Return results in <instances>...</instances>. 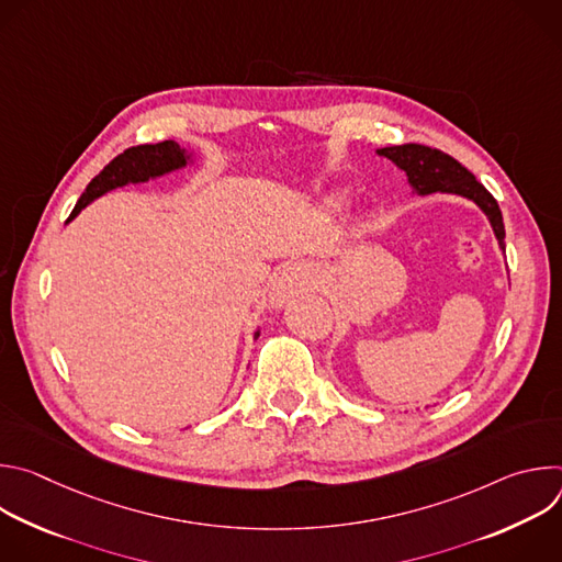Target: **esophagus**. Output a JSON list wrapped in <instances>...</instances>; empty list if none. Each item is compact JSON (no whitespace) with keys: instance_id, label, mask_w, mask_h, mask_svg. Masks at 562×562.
<instances>
[{"instance_id":"esophagus-1","label":"esophagus","mask_w":562,"mask_h":562,"mask_svg":"<svg viewBox=\"0 0 562 562\" xmlns=\"http://www.w3.org/2000/svg\"><path fill=\"white\" fill-rule=\"evenodd\" d=\"M319 280H323V276H319V269L313 267V265H306V262H293V265H286L278 278H276V284H273V300L276 302H284L286 297L300 293V291H306V289H313L319 284Z\"/></svg>"}]
</instances>
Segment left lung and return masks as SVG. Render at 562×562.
<instances>
[{
  "label": "left lung",
  "instance_id": "8db88e82",
  "mask_svg": "<svg viewBox=\"0 0 562 562\" xmlns=\"http://www.w3.org/2000/svg\"><path fill=\"white\" fill-rule=\"evenodd\" d=\"M378 153L389 157L391 162H395L400 169H403L409 176L412 187L420 195L440 191V193H456L473 200L487 213L494 226V233L498 237V245L505 251V224H503V213L498 209V202L458 162V159L442 153L440 148H431L425 144L386 146V148H380Z\"/></svg>",
  "mask_w": 562,
  "mask_h": 562
}]
</instances>
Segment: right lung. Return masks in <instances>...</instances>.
<instances>
[{
	"mask_svg": "<svg viewBox=\"0 0 562 562\" xmlns=\"http://www.w3.org/2000/svg\"><path fill=\"white\" fill-rule=\"evenodd\" d=\"M187 153L176 144L173 139L159 142V144H139L131 146L124 153H120L115 159L100 171L77 200L72 213L68 220H72L85 206H89L95 198L104 195L106 191L115 187H124L128 182H146L148 178L165 176L173 169H180L187 165Z\"/></svg>",
	"mask_w": 562,
	"mask_h": 562,
	"instance_id": "right-lung-1",
	"label": "right lung"
}]
</instances>
